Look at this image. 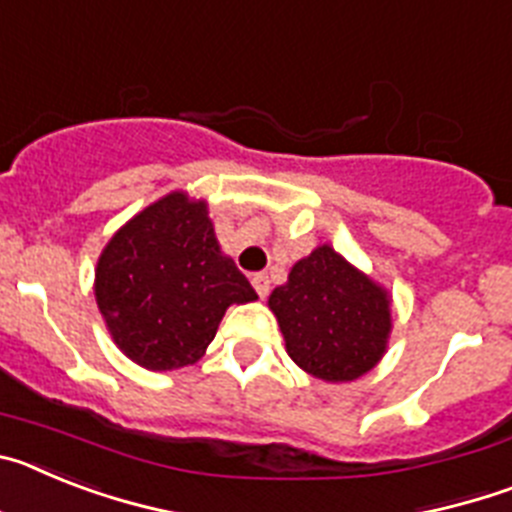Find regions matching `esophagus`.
Masks as SVG:
<instances>
[{
  "label": "esophagus",
  "instance_id": "34e87169",
  "mask_svg": "<svg viewBox=\"0 0 512 512\" xmlns=\"http://www.w3.org/2000/svg\"><path fill=\"white\" fill-rule=\"evenodd\" d=\"M251 284H253V289H256V292H259V297H266V295H269L271 282H269V277H266V274H253Z\"/></svg>",
  "mask_w": 512,
  "mask_h": 512
}]
</instances>
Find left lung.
<instances>
[{
  "instance_id": "obj_1",
  "label": "left lung",
  "mask_w": 512,
  "mask_h": 512,
  "mask_svg": "<svg viewBox=\"0 0 512 512\" xmlns=\"http://www.w3.org/2000/svg\"><path fill=\"white\" fill-rule=\"evenodd\" d=\"M289 359L323 382H354L387 351L392 297L330 246L297 261L269 297Z\"/></svg>"
}]
</instances>
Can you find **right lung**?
Masks as SVG:
<instances>
[{"label":"right lung","instance_id":"right-lung-1","mask_svg":"<svg viewBox=\"0 0 512 512\" xmlns=\"http://www.w3.org/2000/svg\"><path fill=\"white\" fill-rule=\"evenodd\" d=\"M94 297L112 341L151 372L200 361L230 305L256 292L220 251L205 200L171 192L104 246Z\"/></svg>","mask_w":512,"mask_h":512}]
</instances>
